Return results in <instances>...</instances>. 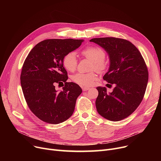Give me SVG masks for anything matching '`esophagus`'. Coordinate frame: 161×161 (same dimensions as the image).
Returning a JSON list of instances; mask_svg holds the SVG:
<instances>
[{
	"label": "esophagus",
	"instance_id": "esophagus-1",
	"mask_svg": "<svg viewBox=\"0 0 161 161\" xmlns=\"http://www.w3.org/2000/svg\"><path fill=\"white\" fill-rule=\"evenodd\" d=\"M89 87H82V90L83 91H86L87 90H89Z\"/></svg>",
	"mask_w": 161,
	"mask_h": 161
}]
</instances>
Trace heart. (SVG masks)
<instances>
[{
	"instance_id": "heart-1",
	"label": "heart",
	"mask_w": 161,
	"mask_h": 161,
	"mask_svg": "<svg viewBox=\"0 0 161 161\" xmlns=\"http://www.w3.org/2000/svg\"><path fill=\"white\" fill-rule=\"evenodd\" d=\"M80 55L83 57L91 61V70L103 72L108 69V62L105 59L106 53L101 47L95 46H87L80 51ZM63 64L66 70L69 72L75 71L78 65L77 57L75 53L71 52L66 53L63 58ZM71 79L73 82L81 86L89 87L95 83L98 79V76L95 72L89 73L79 72L72 75Z\"/></svg>"
}]
</instances>
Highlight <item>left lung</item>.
<instances>
[{
  "label": "left lung",
  "mask_w": 161,
  "mask_h": 161,
  "mask_svg": "<svg viewBox=\"0 0 161 161\" xmlns=\"http://www.w3.org/2000/svg\"><path fill=\"white\" fill-rule=\"evenodd\" d=\"M90 42L108 53L110 66L103 79L115 86L110 93L104 87L97 88V112L109 121L124 119L136 110L144 97L149 77L146 62L138 48L127 40L106 37Z\"/></svg>",
  "instance_id": "obj_1"
}]
</instances>
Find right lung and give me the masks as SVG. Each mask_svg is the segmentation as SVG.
Wrapping results in <instances>:
<instances>
[{
	"mask_svg": "<svg viewBox=\"0 0 161 161\" xmlns=\"http://www.w3.org/2000/svg\"><path fill=\"white\" fill-rule=\"evenodd\" d=\"M83 41L45 40L34 47L25 58L20 76L22 91L31 111L40 120L58 124L72 115L82 89L78 84L67 82L63 58L79 47ZM63 82L64 90L57 92L55 86Z\"/></svg>",
	"mask_w": 161,
	"mask_h": 161,
	"instance_id": "obj_1",
	"label": "right lung"
}]
</instances>
